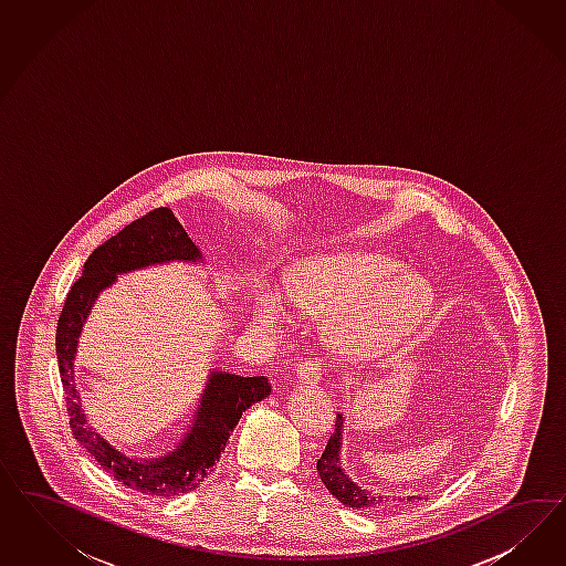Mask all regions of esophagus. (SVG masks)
<instances>
[{"mask_svg":"<svg viewBox=\"0 0 566 566\" xmlns=\"http://www.w3.org/2000/svg\"><path fill=\"white\" fill-rule=\"evenodd\" d=\"M322 374H324V359L303 360L296 367V376L307 384H317L322 379Z\"/></svg>","mask_w":566,"mask_h":566,"instance_id":"obj_1","label":"esophagus"}]
</instances>
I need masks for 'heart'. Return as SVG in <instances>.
I'll return each instance as SVG.
<instances>
[{
	"label": "heart",
	"mask_w": 566,
	"mask_h": 566,
	"mask_svg": "<svg viewBox=\"0 0 566 566\" xmlns=\"http://www.w3.org/2000/svg\"><path fill=\"white\" fill-rule=\"evenodd\" d=\"M289 298L308 315L327 317L334 340L346 353L376 355L392 348L421 324L429 292L395 259L379 253H340L308 259L289 274ZM259 322L284 317L274 292H261Z\"/></svg>",
	"instance_id": "b5f03b06"
}]
</instances>
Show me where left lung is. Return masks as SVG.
<instances>
[{"mask_svg": "<svg viewBox=\"0 0 566 566\" xmlns=\"http://www.w3.org/2000/svg\"><path fill=\"white\" fill-rule=\"evenodd\" d=\"M343 415H336V428L334 433L327 440L326 450L317 461V473L324 481L329 494L340 500L344 506L353 509V511H377V509H386L388 504H392V496H381L376 492H369L365 488H359L355 481L350 480L343 469H340V444H343ZM415 496H407L412 500ZM400 500V497H398ZM402 502V500H400Z\"/></svg>", "mask_w": 566, "mask_h": 566, "instance_id": "8db88e82", "label": "left lung"}]
</instances>
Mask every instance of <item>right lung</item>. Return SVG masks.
Returning <instances> with one entry per match:
<instances>
[{"mask_svg":"<svg viewBox=\"0 0 566 566\" xmlns=\"http://www.w3.org/2000/svg\"><path fill=\"white\" fill-rule=\"evenodd\" d=\"M174 259L199 261L201 253L174 218L171 209L157 207L124 226L116 237L105 240L88 255L83 275L70 286L55 329V353L74 440L86 448L114 480L147 496H180L199 488L211 467L220 461L230 431L237 428L242 412L272 392L268 377L211 371L195 426L182 444L170 454L149 461L122 454L86 426L85 412L81 411L78 392L72 381V360L88 311L97 294L107 289L116 275Z\"/></svg>","mask_w":566,"mask_h":566,"instance_id":"1","label":"right lung"}]
</instances>
